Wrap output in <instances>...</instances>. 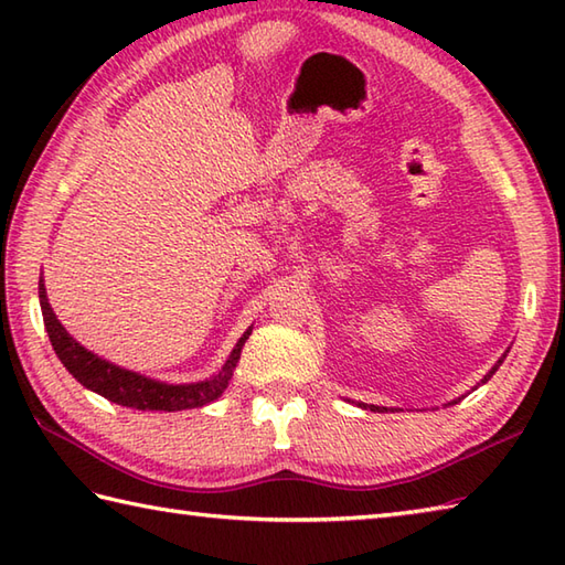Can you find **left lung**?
<instances>
[{
	"mask_svg": "<svg viewBox=\"0 0 565 565\" xmlns=\"http://www.w3.org/2000/svg\"><path fill=\"white\" fill-rule=\"evenodd\" d=\"M502 359H505V354H502ZM502 359H498V364L488 371V374L483 376V381H481V383H486L490 376L495 374V371H498V369H500V364H502ZM459 401H461V398H459ZM459 401H454V403H459ZM454 403H451V405H454ZM359 407H364V411H371V413H388V407H381V405H366V403H359Z\"/></svg>",
	"mask_w": 565,
	"mask_h": 565,
	"instance_id": "obj_1",
	"label": "left lung"
}]
</instances>
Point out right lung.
<instances>
[{
  "label": "right lung",
  "instance_id": "right-lung-1",
  "mask_svg": "<svg viewBox=\"0 0 565 565\" xmlns=\"http://www.w3.org/2000/svg\"><path fill=\"white\" fill-rule=\"evenodd\" d=\"M39 298H41L47 338H51L57 359L63 362V366L70 371V374L75 376L84 388L104 395V398L111 403L136 407V411H164V413L191 411V407L209 405L215 398H221V393L227 388V381L233 379V369L237 364L239 352H243V344L247 342L252 332L247 330L243 338L237 340L235 350L231 352V356H227V362L223 364L218 374L199 383L172 386V383L154 381V379L136 374V371L116 366L94 352L84 350V347L75 338H70V332L60 326L51 303H47L43 279L39 281Z\"/></svg>",
  "mask_w": 565,
  "mask_h": 565
}]
</instances>
